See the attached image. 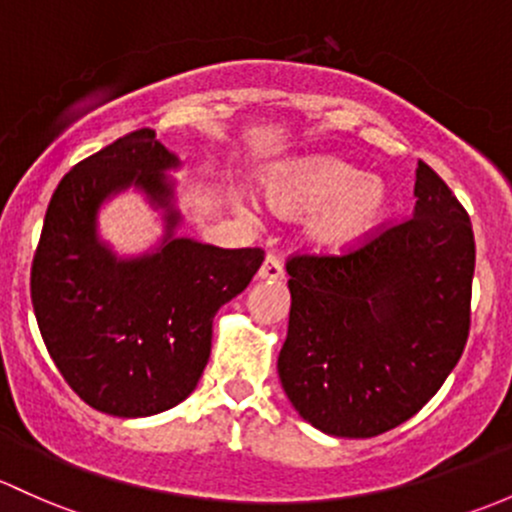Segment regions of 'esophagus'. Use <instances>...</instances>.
Masks as SVG:
<instances>
[{"instance_id": "34e87169", "label": "esophagus", "mask_w": 512, "mask_h": 512, "mask_svg": "<svg viewBox=\"0 0 512 512\" xmlns=\"http://www.w3.org/2000/svg\"><path fill=\"white\" fill-rule=\"evenodd\" d=\"M257 279H262V282H282V279H284L282 262H279L277 257H272V255L265 257L260 272H257Z\"/></svg>"}]
</instances>
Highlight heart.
<instances>
[{
	"mask_svg": "<svg viewBox=\"0 0 512 512\" xmlns=\"http://www.w3.org/2000/svg\"><path fill=\"white\" fill-rule=\"evenodd\" d=\"M265 201L282 218L311 213L306 240L321 255H348L368 245L390 215V186L380 176L333 157L309 154L274 166Z\"/></svg>",
	"mask_w": 512,
	"mask_h": 512,
	"instance_id": "obj_1",
	"label": "heart"
}]
</instances>
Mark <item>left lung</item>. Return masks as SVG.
<instances>
[{
	"mask_svg": "<svg viewBox=\"0 0 512 512\" xmlns=\"http://www.w3.org/2000/svg\"><path fill=\"white\" fill-rule=\"evenodd\" d=\"M414 211L343 257H292L277 373L331 437L370 439L437 395L464 353L476 245L469 213L419 161Z\"/></svg>",
	"mask_w": 512,
	"mask_h": 512,
	"instance_id": "1",
	"label": "left lung"
}]
</instances>
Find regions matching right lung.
Wrapping results in <instances>:
<instances>
[{
  "instance_id": "right-lung-1",
  "label": "right lung",
  "mask_w": 512,
  "mask_h": 512,
  "mask_svg": "<svg viewBox=\"0 0 512 512\" xmlns=\"http://www.w3.org/2000/svg\"><path fill=\"white\" fill-rule=\"evenodd\" d=\"M184 161L137 129L75 164L53 193L31 301L43 343L75 395L112 417H152L184 402L211 358L213 319L260 270L262 250H223L179 235L176 179ZM139 192L165 233L139 256L99 235V211Z\"/></svg>"
}]
</instances>
